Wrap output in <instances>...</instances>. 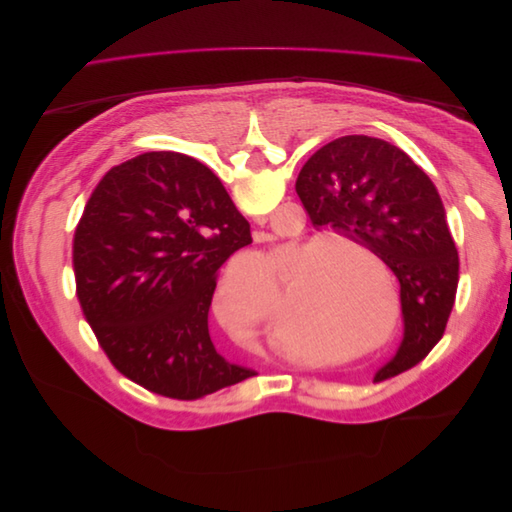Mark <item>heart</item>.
<instances>
[{"label":"heart","mask_w":512,"mask_h":512,"mask_svg":"<svg viewBox=\"0 0 512 512\" xmlns=\"http://www.w3.org/2000/svg\"><path fill=\"white\" fill-rule=\"evenodd\" d=\"M309 250H312L309 243L290 245L280 256L273 258V284L265 301L256 299L250 292L256 275L267 271L265 260H258V265L256 262L243 265L247 256H241L232 262L213 301L215 314L224 327L247 337L256 335L265 320L269 333L277 335L284 348L307 359V344H316L327 335L348 329L350 324H356V327L371 324L380 309L359 297L352 284H335L331 288L318 284L312 288L314 277L307 273L301 282L294 284L290 299L286 301L288 286Z\"/></svg>","instance_id":"obj_1"}]
</instances>
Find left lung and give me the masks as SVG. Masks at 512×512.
<instances>
[{
    "instance_id": "1",
    "label": "left lung",
    "mask_w": 512,
    "mask_h": 512,
    "mask_svg": "<svg viewBox=\"0 0 512 512\" xmlns=\"http://www.w3.org/2000/svg\"><path fill=\"white\" fill-rule=\"evenodd\" d=\"M294 188L314 226L361 241L397 275L404 342L374 380L421 363L444 335L459 284L457 247L436 185L406 151L352 134L320 147Z\"/></svg>"
}]
</instances>
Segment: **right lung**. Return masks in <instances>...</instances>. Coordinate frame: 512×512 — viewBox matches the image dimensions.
<instances>
[{
	"label": "right lung",
	"mask_w": 512,
	"mask_h": 512,
	"mask_svg": "<svg viewBox=\"0 0 512 512\" xmlns=\"http://www.w3.org/2000/svg\"><path fill=\"white\" fill-rule=\"evenodd\" d=\"M252 243L250 224L198 160L149 151L100 179L74 232L83 316L119 374L194 401L256 376L209 335L215 273Z\"/></svg>",
	"instance_id": "add662e5"
}]
</instances>
